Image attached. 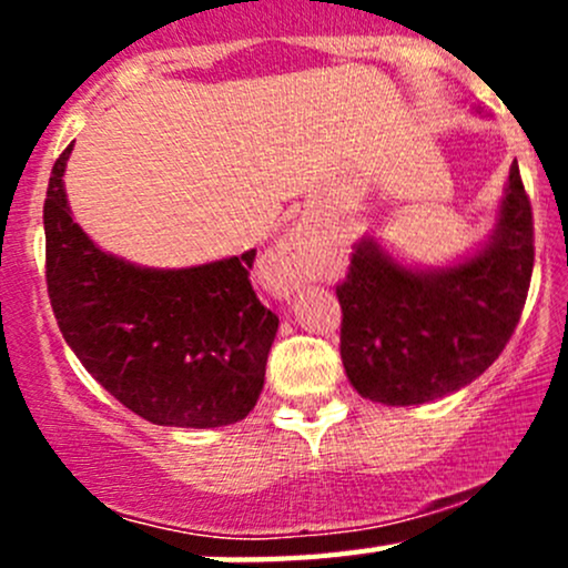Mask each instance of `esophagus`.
I'll use <instances>...</instances> for the list:
<instances>
[{
  "label": "esophagus",
  "mask_w": 568,
  "mask_h": 568,
  "mask_svg": "<svg viewBox=\"0 0 568 568\" xmlns=\"http://www.w3.org/2000/svg\"><path fill=\"white\" fill-rule=\"evenodd\" d=\"M312 251H315V230H312V224H306V221H298V224L280 240L275 251L270 253V264L280 277V288H298L306 270H310Z\"/></svg>",
  "instance_id": "obj_1"
}]
</instances>
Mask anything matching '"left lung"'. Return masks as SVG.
I'll use <instances>...</instances> for the list:
<instances>
[{"label": "left lung", "mask_w": 568, "mask_h": 568, "mask_svg": "<svg viewBox=\"0 0 568 568\" xmlns=\"http://www.w3.org/2000/svg\"><path fill=\"white\" fill-rule=\"evenodd\" d=\"M531 270V205L518 162L488 240L456 262L406 264L363 234L336 288L349 384L384 406H419L467 387L510 342Z\"/></svg>", "instance_id": "1"}]
</instances>
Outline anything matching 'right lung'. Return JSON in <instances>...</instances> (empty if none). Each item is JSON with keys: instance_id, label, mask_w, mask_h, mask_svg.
I'll list each match as a JSON object with an SVG mask.
<instances>
[{"instance_id": "1", "label": "right lung", "mask_w": 568, "mask_h": 568, "mask_svg": "<svg viewBox=\"0 0 568 568\" xmlns=\"http://www.w3.org/2000/svg\"><path fill=\"white\" fill-rule=\"evenodd\" d=\"M71 149L55 160L44 200L48 293L67 344L103 389L152 425L245 419L280 325L247 280L256 251L181 270L103 251L71 216Z\"/></svg>"}]
</instances>
